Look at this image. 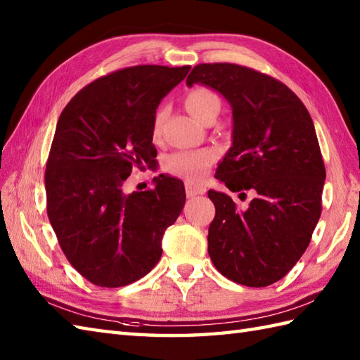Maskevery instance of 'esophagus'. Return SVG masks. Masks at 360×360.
I'll use <instances>...</instances> for the list:
<instances>
[{
	"label": "esophagus",
	"instance_id": "obj_1",
	"mask_svg": "<svg viewBox=\"0 0 360 360\" xmlns=\"http://www.w3.org/2000/svg\"><path fill=\"white\" fill-rule=\"evenodd\" d=\"M186 192L188 198H195L198 195H204L205 187L202 184H195V182H186Z\"/></svg>",
	"mask_w": 360,
	"mask_h": 360
}]
</instances>
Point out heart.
<instances>
[{
  "instance_id": "obj_1",
  "label": "heart",
  "mask_w": 360,
  "mask_h": 360,
  "mask_svg": "<svg viewBox=\"0 0 360 360\" xmlns=\"http://www.w3.org/2000/svg\"><path fill=\"white\" fill-rule=\"evenodd\" d=\"M186 106L192 116L204 122L205 117L210 116L213 111H219L221 102L215 93L209 89L196 88L186 96ZM162 112H158L155 120V129L158 131ZM215 160V153L212 150L200 151H176L165 159V170L174 176H181L188 181H198L207 173L209 167Z\"/></svg>"
}]
</instances>
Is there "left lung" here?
<instances>
[{
    "label": "left lung",
    "mask_w": 360,
    "mask_h": 360,
    "mask_svg": "<svg viewBox=\"0 0 360 360\" xmlns=\"http://www.w3.org/2000/svg\"><path fill=\"white\" fill-rule=\"evenodd\" d=\"M195 83L215 89L232 110V147L215 178L231 192L255 193L241 210L209 190L212 263L238 285L269 286L304 254L322 213L326 173L314 124L286 85L249 68L202 63L187 77V86Z\"/></svg>",
    "instance_id": "left-lung-1"
}]
</instances>
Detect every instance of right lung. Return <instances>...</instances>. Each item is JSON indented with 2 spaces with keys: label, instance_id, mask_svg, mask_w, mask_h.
<instances>
[{
  "label": "right lung",
  "instance_id": "right-lung-1",
  "mask_svg": "<svg viewBox=\"0 0 360 360\" xmlns=\"http://www.w3.org/2000/svg\"><path fill=\"white\" fill-rule=\"evenodd\" d=\"M190 66L141 65L89 83L65 106L46 164L48 217L60 248L93 285L120 288L147 275L162 235L186 204L181 179L124 192L134 167L155 160L156 110Z\"/></svg>",
  "mask_w": 360,
  "mask_h": 360
}]
</instances>
